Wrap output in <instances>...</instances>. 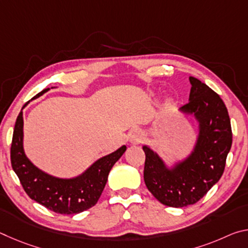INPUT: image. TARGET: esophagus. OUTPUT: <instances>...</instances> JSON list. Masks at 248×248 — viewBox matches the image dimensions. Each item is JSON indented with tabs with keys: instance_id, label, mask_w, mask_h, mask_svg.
<instances>
[{
	"instance_id": "obj_1",
	"label": "esophagus",
	"mask_w": 248,
	"mask_h": 248,
	"mask_svg": "<svg viewBox=\"0 0 248 248\" xmlns=\"http://www.w3.org/2000/svg\"><path fill=\"white\" fill-rule=\"evenodd\" d=\"M143 141V134L140 131V130H134L130 136V142L132 144H139Z\"/></svg>"
}]
</instances>
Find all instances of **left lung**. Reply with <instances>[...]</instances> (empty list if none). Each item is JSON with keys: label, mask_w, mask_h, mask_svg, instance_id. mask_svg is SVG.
Listing matches in <instances>:
<instances>
[{"label": "left lung", "mask_w": 248, "mask_h": 248, "mask_svg": "<svg viewBox=\"0 0 248 248\" xmlns=\"http://www.w3.org/2000/svg\"><path fill=\"white\" fill-rule=\"evenodd\" d=\"M189 102L180 107L199 121V136L192 153L173 169H167L148 146L143 177L148 189L159 202L174 208L194 204L219 182L232 145L228 109L221 97L196 78H189Z\"/></svg>", "instance_id": "8db88e82"}]
</instances>
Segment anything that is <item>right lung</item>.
<instances>
[{"instance_id":"1","label":"right lung","mask_w":248,"mask_h":248,"mask_svg":"<svg viewBox=\"0 0 248 248\" xmlns=\"http://www.w3.org/2000/svg\"><path fill=\"white\" fill-rule=\"evenodd\" d=\"M47 91L49 89L40 92L33 98ZM23 112L20 111L12 139L11 163L29 198L60 215H77L95 205L107 183L109 171L124 153L125 145L99 158L78 177L57 178L37 169L26 157L23 149Z\"/></svg>"}]
</instances>
